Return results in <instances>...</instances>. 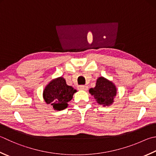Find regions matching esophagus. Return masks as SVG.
<instances>
[{
    "mask_svg": "<svg viewBox=\"0 0 156 156\" xmlns=\"http://www.w3.org/2000/svg\"><path fill=\"white\" fill-rule=\"evenodd\" d=\"M79 89L81 90H87L88 89V87L87 86H84V85H81V86H79Z\"/></svg>",
    "mask_w": 156,
    "mask_h": 156,
    "instance_id": "esophagus-1",
    "label": "esophagus"
}]
</instances>
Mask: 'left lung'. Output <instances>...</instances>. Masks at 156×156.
<instances>
[{
	"label": "left lung",
	"mask_w": 156,
	"mask_h": 156,
	"mask_svg": "<svg viewBox=\"0 0 156 156\" xmlns=\"http://www.w3.org/2000/svg\"><path fill=\"white\" fill-rule=\"evenodd\" d=\"M89 92L99 105L109 106L114 102V98L117 94V88L113 82L101 77L97 79L96 86L90 88Z\"/></svg>",
	"instance_id": "obj_1"
}]
</instances>
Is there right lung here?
Masks as SVG:
<instances>
[{
	"label": "right lung",
	"mask_w": 156,
	"mask_h": 156,
	"mask_svg": "<svg viewBox=\"0 0 156 156\" xmlns=\"http://www.w3.org/2000/svg\"><path fill=\"white\" fill-rule=\"evenodd\" d=\"M77 90L66 84L63 77L53 79L43 90V98L47 104H50L53 108L61 111L68 107V102Z\"/></svg>",
	"instance_id": "add662e5"
}]
</instances>
